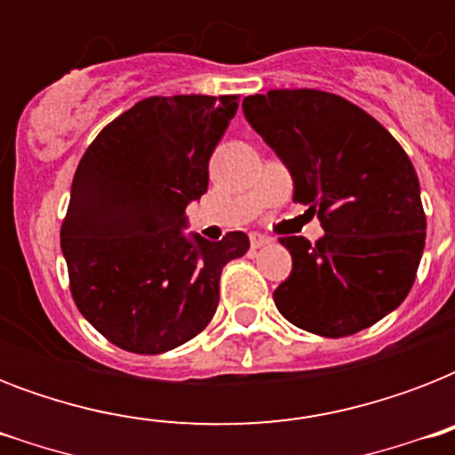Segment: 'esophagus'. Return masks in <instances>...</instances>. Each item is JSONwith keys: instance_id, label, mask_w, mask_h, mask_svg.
Returning a JSON list of instances; mask_svg holds the SVG:
<instances>
[{"instance_id": "1", "label": "esophagus", "mask_w": 455, "mask_h": 455, "mask_svg": "<svg viewBox=\"0 0 455 455\" xmlns=\"http://www.w3.org/2000/svg\"><path fill=\"white\" fill-rule=\"evenodd\" d=\"M271 243V238L269 235H262V234H252L250 235V245H252V248H264V245H269Z\"/></svg>"}]
</instances>
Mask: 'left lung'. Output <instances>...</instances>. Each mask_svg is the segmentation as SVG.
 <instances>
[{
  "label": "left lung",
  "instance_id": "obj_1",
  "mask_svg": "<svg viewBox=\"0 0 455 455\" xmlns=\"http://www.w3.org/2000/svg\"><path fill=\"white\" fill-rule=\"evenodd\" d=\"M243 110L325 234L281 238L292 271L274 291L302 331L347 338L406 299L425 248L420 184L399 141L366 110L321 89H271Z\"/></svg>",
  "mask_w": 455,
  "mask_h": 455
}]
</instances>
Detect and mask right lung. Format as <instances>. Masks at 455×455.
<instances>
[{
    "label": "right lung",
    "instance_id": "1",
    "mask_svg": "<svg viewBox=\"0 0 455 455\" xmlns=\"http://www.w3.org/2000/svg\"><path fill=\"white\" fill-rule=\"evenodd\" d=\"M238 96H151L99 132L75 170L60 248L70 295L124 352L160 354L196 338L220 304L243 231L184 238L186 205L207 191V163Z\"/></svg>",
    "mask_w": 455,
    "mask_h": 455
}]
</instances>
